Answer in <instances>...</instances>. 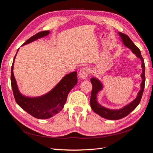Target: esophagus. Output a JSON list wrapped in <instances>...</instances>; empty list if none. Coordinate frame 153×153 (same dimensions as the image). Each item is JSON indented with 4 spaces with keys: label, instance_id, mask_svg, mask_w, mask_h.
I'll list each match as a JSON object with an SVG mask.
<instances>
[{
    "label": "esophagus",
    "instance_id": "obj_1",
    "mask_svg": "<svg viewBox=\"0 0 153 153\" xmlns=\"http://www.w3.org/2000/svg\"><path fill=\"white\" fill-rule=\"evenodd\" d=\"M90 73V69L87 67L82 68L80 70L79 72V76L81 79H86L88 77V74Z\"/></svg>",
    "mask_w": 153,
    "mask_h": 153
}]
</instances>
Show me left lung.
Here are the masks:
<instances>
[{
    "mask_svg": "<svg viewBox=\"0 0 153 153\" xmlns=\"http://www.w3.org/2000/svg\"><path fill=\"white\" fill-rule=\"evenodd\" d=\"M120 36L121 37L122 40L123 41L124 45L129 48L132 51L134 54H136L138 58L141 59L142 61V72L141 74V77L142 79V81L141 83V89L138 93V95L137 98L135 99L133 102L129 104L128 105L124 106L120 110H110L106 108H104L97 102V94L99 91L101 90L102 88V85L101 82L95 77H92L90 79L91 84H92V90H91V97H90V106L94 112L97 113L98 115L101 116L103 118H105L106 119L109 120H118L123 119L129 115V113L134 110L137 106L138 105L140 102L141 101L142 97V94L143 92L145 86V64L144 61H143V57L141 55V52L138 48L134 44V43L131 40L129 37L126 35V34L123 33H119Z\"/></svg>",
    "mask_w": 153,
    "mask_h": 153,
    "instance_id": "1",
    "label": "left lung"
}]
</instances>
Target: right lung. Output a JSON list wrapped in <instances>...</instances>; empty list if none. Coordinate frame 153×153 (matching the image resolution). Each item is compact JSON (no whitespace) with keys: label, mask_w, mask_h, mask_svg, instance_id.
<instances>
[{"label":"right lung","mask_w":153,"mask_h":153,"mask_svg":"<svg viewBox=\"0 0 153 153\" xmlns=\"http://www.w3.org/2000/svg\"><path fill=\"white\" fill-rule=\"evenodd\" d=\"M49 34V30L39 32L29 38L22 45L45 36ZM19 50V49L16 53ZM16 55L13 62L11 74V87L16 102L29 114L39 119H49L59 112L67 101L69 91L77 84V72H73L65 76L59 83L47 94L38 97H27L20 93L14 77L13 65Z\"/></svg>","instance_id":"1"}]
</instances>
